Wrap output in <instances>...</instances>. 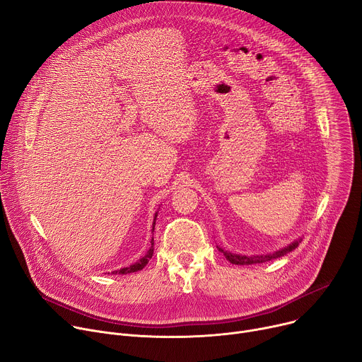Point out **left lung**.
Masks as SVG:
<instances>
[{"label": "left lung", "instance_id": "left-lung-1", "mask_svg": "<svg viewBox=\"0 0 362 362\" xmlns=\"http://www.w3.org/2000/svg\"><path fill=\"white\" fill-rule=\"evenodd\" d=\"M300 243H301V237H298L297 240H294L293 243L286 245L285 247H282V249H279V250H276V252L267 253V255H252V256L231 253V252H228V250L221 249L220 246H216V247H218V250H220V252L226 256V259H227L230 263H233V264H255V263H264V262H268V260H272V259H276V257H281V256H284V255H286V253H290V252H293Z\"/></svg>", "mask_w": 362, "mask_h": 362}]
</instances>
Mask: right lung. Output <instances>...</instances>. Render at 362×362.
Segmentation results:
<instances>
[{
  "label": "right lung",
  "mask_w": 362,
  "mask_h": 362,
  "mask_svg": "<svg viewBox=\"0 0 362 362\" xmlns=\"http://www.w3.org/2000/svg\"><path fill=\"white\" fill-rule=\"evenodd\" d=\"M157 214L154 215V221H153V231H154V227H156V220H157ZM153 253H154V237L151 238V246L148 249V252L146 253V256H142L141 259H138L135 263L129 264V267L127 268H122V269H117V271H113L112 274H120V275H127V274H132V272H138L141 271L142 268H146V264L148 263V260L153 257Z\"/></svg>",
  "instance_id": "right-lung-1"
}]
</instances>
